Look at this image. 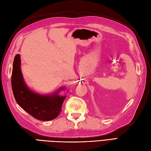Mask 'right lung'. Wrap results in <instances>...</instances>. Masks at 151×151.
Returning a JSON list of instances; mask_svg holds the SVG:
<instances>
[{"mask_svg": "<svg viewBox=\"0 0 151 151\" xmlns=\"http://www.w3.org/2000/svg\"><path fill=\"white\" fill-rule=\"evenodd\" d=\"M11 86L14 97L22 109L35 119L50 121L55 119L62 110L66 96H60L65 87H60L49 94H41L31 90L26 84L21 70L20 54L14 57L13 64Z\"/></svg>", "mask_w": 151, "mask_h": 151, "instance_id": "1", "label": "right lung"}]
</instances>
